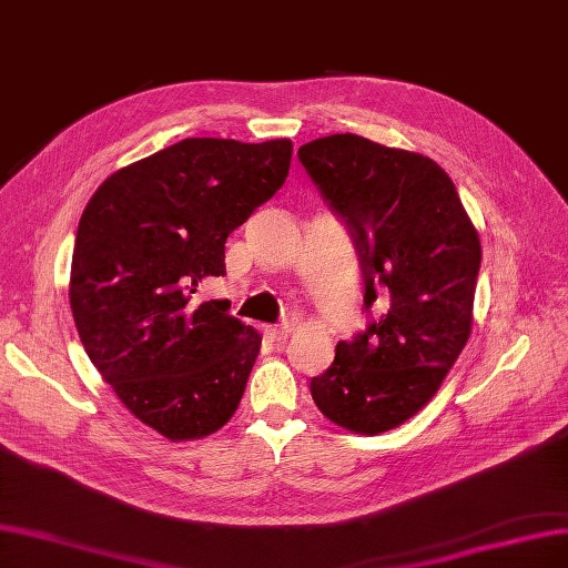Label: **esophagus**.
<instances>
[{
  "label": "esophagus",
  "instance_id": "1",
  "mask_svg": "<svg viewBox=\"0 0 568 568\" xmlns=\"http://www.w3.org/2000/svg\"><path fill=\"white\" fill-rule=\"evenodd\" d=\"M287 332H290L287 325H285V327L266 325V327H264V337H266V342H271V344H283V342L287 339Z\"/></svg>",
  "mask_w": 568,
  "mask_h": 568
}]
</instances>
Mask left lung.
Instances as JSON below:
<instances>
[{
	"label": "left lung",
	"instance_id": "left-lung-1",
	"mask_svg": "<svg viewBox=\"0 0 568 568\" xmlns=\"http://www.w3.org/2000/svg\"><path fill=\"white\" fill-rule=\"evenodd\" d=\"M300 161L353 236L365 306L388 311L339 342L311 379L313 403L351 433L379 435L412 418L468 344L481 245L452 178L433 159L353 133L300 146Z\"/></svg>",
	"mask_w": 568,
	"mask_h": 568
}]
</instances>
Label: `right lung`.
I'll return each mask as SVG.
<instances>
[{
	"mask_svg": "<svg viewBox=\"0 0 568 568\" xmlns=\"http://www.w3.org/2000/svg\"><path fill=\"white\" fill-rule=\"evenodd\" d=\"M292 142L186 138L104 180L79 220L70 306L91 363L144 426L182 443L234 416L262 337L224 300V243L283 186Z\"/></svg>",
	"mask_w": 568,
	"mask_h": 568,
	"instance_id": "right-lung-1",
	"label": "right lung"
}]
</instances>
